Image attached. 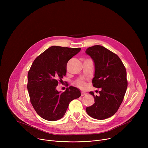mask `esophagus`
<instances>
[{"label":"esophagus","instance_id":"34e87169","mask_svg":"<svg viewBox=\"0 0 148 148\" xmlns=\"http://www.w3.org/2000/svg\"><path fill=\"white\" fill-rule=\"evenodd\" d=\"M87 94V92H81V96H84V95H86Z\"/></svg>","mask_w":148,"mask_h":148}]
</instances>
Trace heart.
I'll return each instance as SVG.
<instances>
[{"label":"heart","mask_w":148,"mask_h":148,"mask_svg":"<svg viewBox=\"0 0 148 148\" xmlns=\"http://www.w3.org/2000/svg\"><path fill=\"white\" fill-rule=\"evenodd\" d=\"M77 85L78 86V87L81 88H84L86 87V84L84 82H78L77 83Z\"/></svg>","instance_id":"b5f03b06"}]
</instances>
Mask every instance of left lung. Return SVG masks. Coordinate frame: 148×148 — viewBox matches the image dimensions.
Wrapping results in <instances>:
<instances>
[{
  "label": "left lung",
  "mask_w": 148,
  "mask_h": 148,
  "mask_svg": "<svg viewBox=\"0 0 148 148\" xmlns=\"http://www.w3.org/2000/svg\"><path fill=\"white\" fill-rule=\"evenodd\" d=\"M86 53L91 57L94 64L93 86L101 88L99 96L90 92L95 102L86 108V112L94 119L108 118L118 111L127 88L125 67L116 54L102 46L88 47Z\"/></svg>",
  "instance_id": "8db88e82"
}]
</instances>
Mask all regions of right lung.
Returning <instances> with one entry per match:
<instances>
[{"mask_svg": "<svg viewBox=\"0 0 148 148\" xmlns=\"http://www.w3.org/2000/svg\"><path fill=\"white\" fill-rule=\"evenodd\" d=\"M81 48L54 46L33 61L28 73L27 90L30 102L42 118L55 121L65 115L70 102L81 96L80 90L70 86L63 92L56 89L66 75L67 62Z\"/></svg>", "mask_w": 148, "mask_h": 148, "instance_id": "right-lung-1", "label": "right lung"}]
</instances>
